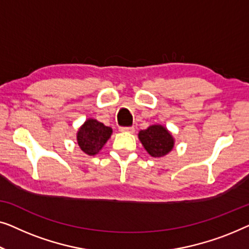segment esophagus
<instances>
[{
  "mask_svg": "<svg viewBox=\"0 0 249 249\" xmlns=\"http://www.w3.org/2000/svg\"><path fill=\"white\" fill-rule=\"evenodd\" d=\"M121 132H128V133H133L134 132V127L133 126H129V127H121L120 128Z\"/></svg>",
  "mask_w": 249,
  "mask_h": 249,
  "instance_id": "34e87169",
  "label": "esophagus"
}]
</instances>
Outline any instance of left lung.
<instances>
[{"label": "left lung", "instance_id": "1", "mask_svg": "<svg viewBox=\"0 0 249 249\" xmlns=\"http://www.w3.org/2000/svg\"><path fill=\"white\" fill-rule=\"evenodd\" d=\"M139 139L146 152L153 158L166 156L174 148L175 140L162 125H151L139 133Z\"/></svg>", "mask_w": 249, "mask_h": 249}]
</instances>
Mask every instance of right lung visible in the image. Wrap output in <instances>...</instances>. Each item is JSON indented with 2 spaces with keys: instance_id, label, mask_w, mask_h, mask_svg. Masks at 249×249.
Returning a JSON list of instances; mask_svg holds the SVG:
<instances>
[{
  "instance_id": "obj_1",
  "label": "right lung",
  "mask_w": 249,
  "mask_h": 249,
  "mask_svg": "<svg viewBox=\"0 0 249 249\" xmlns=\"http://www.w3.org/2000/svg\"><path fill=\"white\" fill-rule=\"evenodd\" d=\"M113 129L93 118L85 122L76 133L80 149L89 156H94L103 149L105 143L110 138Z\"/></svg>"
}]
</instances>
